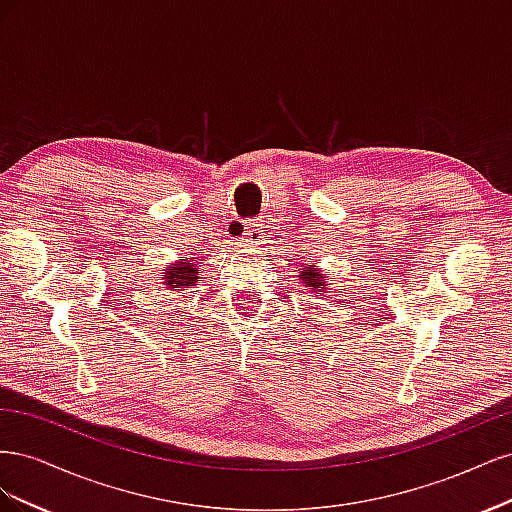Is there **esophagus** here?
Returning a JSON list of instances; mask_svg holds the SVG:
<instances>
[{
  "mask_svg": "<svg viewBox=\"0 0 512 512\" xmlns=\"http://www.w3.org/2000/svg\"><path fill=\"white\" fill-rule=\"evenodd\" d=\"M260 235H262L260 224L247 222L245 228H243V237H241V239H243L245 245H258V243H260Z\"/></svg>",
  "mask_w": 512,
  "mask_h": 512,
  "instance_id": "1",
  "label": "esophagus"
}]
</instances>
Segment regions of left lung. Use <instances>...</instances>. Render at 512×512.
Returning <instances> with one entry per match:
<instances>
[{
  "label": "left lung",
  "mask_w": 512,
  "mask_h": 512,
  "mask_svg": "<svg viewBox=\"0 0 512 512\" xmlns=\"http://www.w3.org/2000/svg\"><path fill=\"white\" fill-rule=\"evenodd\" d=\"M301 280H303V284L309 288V290H312V292H316L318 294V297H322V292H324V288H327L329 284L327 282H324L322 280V273L318 271V269H314L312 265H307V267H303L301 269Z\"/></svg>",
  "instance_id": "obj_1"
}]
</instances>
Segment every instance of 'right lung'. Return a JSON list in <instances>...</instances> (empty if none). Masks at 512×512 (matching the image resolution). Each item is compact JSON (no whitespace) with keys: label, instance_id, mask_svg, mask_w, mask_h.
<instances>
[{"label":"right lung","instance_id":"1","mask_svg":"<svg viewBox=\"0 0 512 512\" xmlns=\"http://www.w3.org/2000/svg\"><path fill=\"white\" fill-rule=\"evenodd\" d=\"M200 280V271L194 265L192 260H183L177 262V265L168 267L166 275H164V284L166 288H173V290H181V288H188V286H196Z\"/></svg>","mask_w":512,"mask_h":512}]
</instances>
